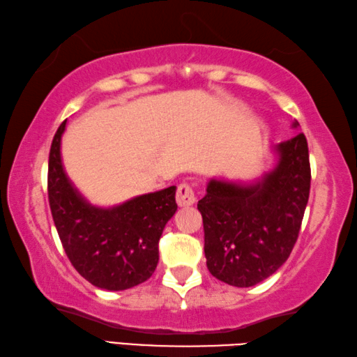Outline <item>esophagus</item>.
Wrapping results in <instances>:
<instances>
[{"mask_svg":"<svg viewBox=\"0 0 357 357\" xmlns=\"http://www.w3.org/2000/svg\"><path fill=\"white\" fill-rule=\"evenodd\" d=\"M176 202L181 208L192 206L195 203V193L189 184H181L176 192Z\"/></svg>","mask_w":357,"mask_h":357,"instance_id":"esophagus-1","label":"esophagus"}]
</instances>
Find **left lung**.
Masks as SVG:
<instances>
[{
  "label": "left lung",
  "mask_w": 357,
  "mask_h": 357,
  "mask_svg": "<svg viewBox=\"0 0 357 357\" xmlns=\"http://www.w3.org/2000/svg\"><path fill=\"white\" fill-rule=\"evenodd\" d=\"M293 128H299L298 121ZM274 151L277 164L261 179H211L198 202L206 266L231 287H253L273 275L299 236L312 178L307 138L298 134Z\"/></svg>",
  "instance_id": "left-lung-1"
}]
</instances>
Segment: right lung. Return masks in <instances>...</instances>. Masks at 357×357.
Masks as SVG:
<instances>
[{
    "label": "right lung",
    "instance_id": "right-lung-1",
    "mask_svg": "<svg viewBox=\"0 0 357 357\" xmlns=\"http://www.w3.org/2000/svg\"><path fill=\"white\" fill-rule=\"evenodd\" d=\"M66 121L48 155V203L64 252L77 273L102 289L121 291L148 280L159 263V239L176 213V187L146 193L113 208L82 197L61 162Z\"/></svg>",
    "mask_w": 357,
    "mask_h": 357
}]
</instances>
